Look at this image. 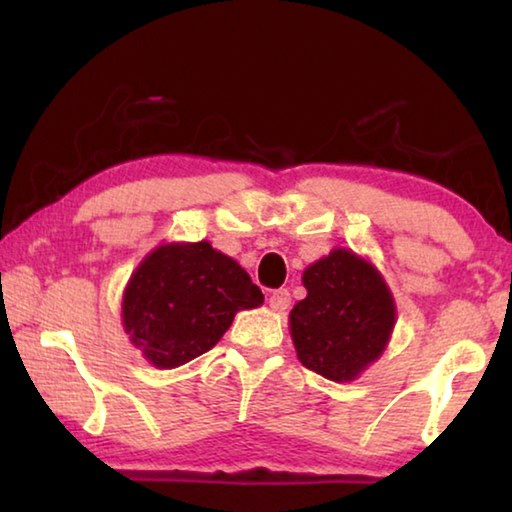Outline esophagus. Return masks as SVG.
Segmentation results:
<instances>
[{"instance_id": "1", "label": "esophagus", "mask_w": 512, "mask_h": 512, "mask_svg": "<svg viewBox=\"0 0 512 512\" xmlns=\"http://www.w3.org/2000/svg\"><path fill=\"white\" fill-rule=\"evenodd\" d=\"M268 305H271L273 311H287L291 307V293L287 289H277L271 293V298H268Z\"/></svg>"}]
</instances>
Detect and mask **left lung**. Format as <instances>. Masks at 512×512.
I'll return each mask as SVG.
<instances>
[{
  "label": "left lung",
  "mask_w": 512,
  "mask_h": 512,
  "mask_svg": "<svg viewBox=\"0 0 512 512\" xmlns=\"http://www.w3.org/2000/svg\"><path fill=\"white\" fill-rule=\"evenodd\" d=\"M307 298L289 314L300 363L332 381H354L391 341L397 309L375 264L334 248L302 273Z\"/></svg>",
  "instance_id": "8db88e82"
}]
</instances>
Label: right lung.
Listing matches in <instances>:
<instances>
[{
  "instance_id": "1",
  "label": "right lung",
  "mask_w": 512,
  "mask_h": 512,
  "mask_svg": "<svg viewBox=\"0 0 512 512\" xmlns=\"http://www.w3.org/2000/svg\"><path fill=\"white\" fill-rule=\"evenodd\" d=\"M262 302L250 275L210 241H171L133 271L121 298V325L151 366L169 370L212 350L237 311Z\"/></svg>"
}]
</instances>
